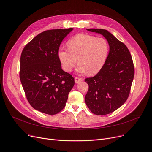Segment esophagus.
I'll use <instances>...</instances> for the list:
<instances>
[{
  "label": "esophagus",
  "instance_id": "34e87169",
  "mask_svg": "<svg viewBox=\"0 0 152 152\" xmlns=\"http://www.w3.org/2000/svg\"><path fill=\"white\" fill-rule=\"evenodd\" d=\"M82 80V78H79V77H75V83H78L80 82H81Z\"/></svg>",
  "mask_w": 152,
  "mask_h": 152
}]
</instances>
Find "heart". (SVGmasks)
I'll return each mask as SVG.
<instances>
[{
    "mask_svg": "<svg viewBox=\"0 0 152 152\" xmlns=\"http://www.w3.org/2000/svg\"><path fill=\"white\" fill-rule=\"evenodd\" d=\"M67 45L68 49H59L58 56L62 69L67 72L72 70L78 61V73H98L103 67L109 51V43L105 39L86 34L75 35Z\"/></svg>",
    "mask_w": 152,
    "mask_h": 152,
    "instance_id": "b5f03b06",
    "label": "heart"
}]
</instances>
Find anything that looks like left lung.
Wrapping results in <instances>:
<instances>
[{"label":"left lung","instance_id":"1","mask_svg":"<svg viewBox=\"0 0 152 152\" xmlns=\"http://www.w3.org/2000/svg\"><path fill=\"white\" fill-rule=\"evenodd\" d=\"M87 31L102 35L110 47L102 69L94 77L85 80L89 86L85 97L86 105L94 114L104 115L115 111L127 100L134 67L127 47L110 32L102 29Z\"/></svg>","mask_w":152,"mask_h":152}]
</instances>
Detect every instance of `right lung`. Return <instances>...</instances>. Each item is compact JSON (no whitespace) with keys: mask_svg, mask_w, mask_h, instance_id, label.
Here are the masks:
<instances>
[{"mask_svg":"<svg viewBox=\"0 0 152 152\" xmlns=\"http://www.w3.org/2000/svg\"><path fill=\"white\" fill-rule=\"evenodd\" d=\"M73 28L48 30L38 34L21 55L20 78L28 102L34 109L55 115L64 108L74 86L72 75L61 69L58 52Z\"/></svg>","mask_w":152,"mask_h":152,"instance_id":"obj_1","label":"right lung"}]
</instances>
